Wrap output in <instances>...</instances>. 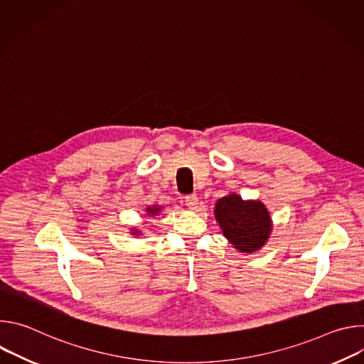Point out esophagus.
<instances>
[{"label":"esophagus","mask_w":364,"mask_h":364,"mask_svg":"<svg viewBox=\"0 0 364 364\" xmlns=\"http://www.w3.org/2000/svg\"><path fill=\"white\" fill-rule=\"evenodd\" d=\"M186 205L188 207V209L196 210V209H197V205H198V197H197L196 194L186 196Z\"/></svg>","instance_id":"obj_1"}]
</instances>
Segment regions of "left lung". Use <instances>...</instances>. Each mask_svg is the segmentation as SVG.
<instances>
[{"mask_svg": "<svg viewBox=\"0 0 364 364\" xmlns=\"http://www.w3.org/2000/svg\"><path fill=\"white\" fill-rule=\"evenodd\" d=\"M215 218L223 236L235 249L245 253L261 249L272 232V220L265 204L259 200H242L236 193L216 201Z\"/></svg>", "mask_w": 364, "mask_h": 364, "instance_id": "1", "label": "left lung"}]
</instances>
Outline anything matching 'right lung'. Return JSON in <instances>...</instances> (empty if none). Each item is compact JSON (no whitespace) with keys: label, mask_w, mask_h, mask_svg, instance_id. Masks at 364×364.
I'll use <instances>...</instances> for the list:
<instances>
[{"label":"right lung","mask_w":364,"mask_h":364,"mask_svg":"<svg viewBox=\"0 0 364 364\" xmlns=\"http://www.w3.org/2000/svg\"><path fill=\"white\" fill-rule=\"evenodd\" d=\"M161 209H163L161 205H152V207H146L145 212H146V216L151 218V216H157V215L161 212ZM131 233H132L134 236H138V235H139V230H138V229H132Z\"/></svg>","instance_id":"obj_1"}]
</instances>
